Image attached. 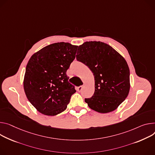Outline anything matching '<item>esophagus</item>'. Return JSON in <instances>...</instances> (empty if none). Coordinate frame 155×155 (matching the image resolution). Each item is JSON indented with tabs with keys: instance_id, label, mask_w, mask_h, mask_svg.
<instances>
[{
	"instance_id": "34e87169",
	"label": "esophagus",
	"mask_w": 155,
	"mask_h": 155,
	"mask_svg": "<svg viewBox=\"0 0 155 155\" xmlns=\"http://www.w3.org/2000/svg\"><path fill=\"white\" fill-rule=\"evenodd\" d=\"M85 87V85H82V86H80V87H78V88H77V91H79V92H80V91H81L82 90V89L83 88V87Z\"/></svg>"
}]
</instances>
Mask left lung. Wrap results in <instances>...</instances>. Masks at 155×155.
Instances as JSON below:
<instances>
[{
    "instance_id": "1",
    "label": "left lung",
    "mask_w": 155,
    "mask_h": 155,
    "mask_svg": "<svg viewBox=\"0 0 155 155\" xmlns=\"http://www.w3.org/2000/svg\"><path fill=\"white\" fill-rule=\"evenodd\" d=\"M78 51L77 60L88 66L94 77V93L85 101L100 113L114 110L129 93L127 63L114 49L100 41L85 42Z\"/></svg>"
}]
</instances>
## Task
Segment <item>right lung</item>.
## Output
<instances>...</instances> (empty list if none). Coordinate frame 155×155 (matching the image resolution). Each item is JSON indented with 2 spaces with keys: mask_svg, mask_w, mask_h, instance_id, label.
<instances>
[{
  "mask_svg": "<svg viewBox=\"0 0 155 155\" xmlns=\"http://www.w3.org/2000/svg\"><path fill=\"white\" fill-rule=\"evenodd\" d=\"M78 46L68 43L48 45L35 52L26 67L23 88L38 111L55 116L65 110L76 92L66 74L75 58Z\"/></svg>",
  "mask_w": 155,
  "mask_h": 155,
  "instance_id": "1",
  "label": "right lung"
}]
</instances>
